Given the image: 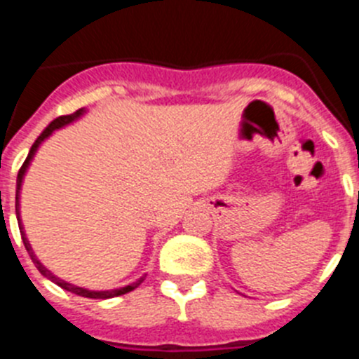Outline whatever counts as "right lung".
Masks as SVG:
<instances>
[{"label": "right lung", "instance_id": "obj_1", "mask_svg": "<svg viewBox=\"0 0 359 359\" xmlns=\"http://www.w3.org/2000/svg\"><path fill=\"white\" fill-rule=\"evenodd\" d=\"M82 115H84V109H77V111H75V113H72V115H62V116H59V118L53 120V122L50 123L48 128L44 129L43 133H41L39 138H37V140L34 142V145H32L30 152H28L27 160H25V163L21 165V169H19V172H18V189H15V215H18L19 231H21V239H23L25 248H27V252H28V255H30L32 262H34V264H36V268L41 271V275H44V277H46V278H50V280H52V282H55L57 286H61L62 290L69 291V293H75V294H79V297H86V298H100V300H106V298L120 297V294H126V293H129V291L136 290V287L140 286L142 282L145 280V275H144V277L138 278V280H136V282H133V284H129V286L120 287V290L95 291V290H86V287H79V286H75V284H69V282H66V280H62V278L55 277V275H53L52 271H50V269H46L43 264H41L39 259H37L36 253H34V250H32L30 243H28L27 236H25L23 226H21V219H19V190H21V183H23L25 172H27L28 165H30V161H32V158H34V154H36V151H37V149H39V145L43 144V142L46 140V138H48V136L52 135L53 131H55V129L65 128V126H68V123H72L73 120H77L79 116H82Z\"/></svg>", "mask_w": 359, "mask_h": 359}]
</instances>
